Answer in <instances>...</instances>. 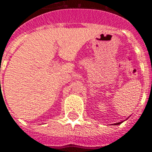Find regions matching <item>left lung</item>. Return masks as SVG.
Here are the masks:
<instances>
[{
  "instance_id": "obj_1",
  "label": "left lung",
  "mask_w": 152,
  "mask_h": 152,
  "mask_svg": "<svg viewBox=\"0 0 152 152\" xmlns=\"http://www.w3.org/2000/svg\"><path fill=\"white\" fill-rule=\"evenodd\" d=\"M121 123H122V122H119V123H116V124H115V125H116V124H121Z\"/></svg>"
}]
</instances>
